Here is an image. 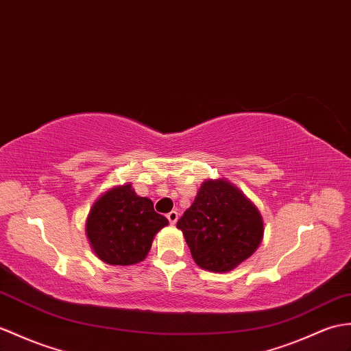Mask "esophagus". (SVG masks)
Returning <instances> with one entry per match:
<instances>
[{"label": "esophagus", "mask_w": 351, "mask_h": 351, "mask_svg": "<svg viewBox=\"0 0 351 351\" xmlns=\"http://www.w3.org/2000/svg\"><path fill=\"white\" fill-rule=\"evenodd\" d=\"M166 217H167L170 224H172V226L176 224V221H178V213H176V210H172V213H169Z\"/></svg>", "instance_id": "esophagus-1"}]
</instances>
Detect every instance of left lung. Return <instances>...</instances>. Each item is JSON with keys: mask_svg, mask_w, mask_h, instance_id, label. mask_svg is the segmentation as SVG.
I'll use <instances>...</instances> for the list:
<instances>
[{"mask_svg": "<svg viewBox=\"0 0 351 351\" xmlns=\"http://www.w3.org/2000/svg\"><path fill=\"white\" fill-rule=\"evenodd\" d=\"M194 262L210 272H229L263 239V218L226 179H206L193 205L178 219Z\"/></svg>", "mask_w": 351, "mask_h": 351, "instance_id": "1", "label": "left lung"}]
</instances>
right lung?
<instances>
[{
  "instance_id": "1",
  "label": "right lung",
  "mask_w": 351,
  "mask_h": 351,
  "mask_svg": "<svg viewBox=\"0 0 351 351\" xmlns=\"http://www.w3.org/2000/svg\"><path fill=\"white\" fill-rule=\"evenodd\" d=\"M167 224L148 197H138L132 184H124L94 203L86 219V236L104 263L127 266L142 262L154 236Z\"/></svg>"
}]
</instances>
